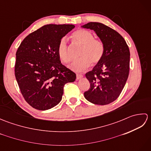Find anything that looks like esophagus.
I'll use <instances>...</instances> for the list:
<instances>
[{
	"instance_id": "1",
	"label": "esophagus",
	"mask_w": 151,
	"mask_h": 151,
	"mask_svg": "<svg viewBox=\"0 0 151 151\" xmlns=\"http://www.w3.org/2000/svg\"><path fill=\"white\" fill-rule=\"evenodd\" d=\"M83 76H84L81 75V74H76V79H77V80L81 79V78L83 77Z\"/></svg>"
}]
</instances>
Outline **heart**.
Returning a JSON list of instances; mask_svg holds the SVG:
<instances>
[{
    "mask_svg": "<svg viewBox=\"0 0 151 151\" xmlns=\"http://www.w3.org/2000/svg\"><path fill=\"white\" fill-rule=\"evenodd\" d=\"M72 38L76 43L82 46L78 59L70 63L69 68L74 71H82L87 69L91 63L97 64L102 60L104 52V44L101 40L94 39L90 32L79 29L74 32ZM57 53L60 60L67 63L70 61L68 47L65 38L61 39L57 47Z\"/></svg>",
    "mask_w": 151,
    "mask_h": 151,
    "instance_id": "1",
    "label": "heart"
}]
</instances>
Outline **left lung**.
Listing matches in <instances>:
<instances>
[{
    "instance_id": "left-lung-1",
    "label": "left lung",
    "mask_w": 151,
    "mask_h": 151,
    "mask_svg": "<svg viewBox=\"0 0 151 151\" xmlns=\"http://www.w3.org/2000/svg\"><path fill=\"white\" fill-rule=\"evenodd\" d=\"M82 27L94 30L104 47L102 60L86 74L90 88L84 97L93 104H108L118 98L129 76V47L117 32L101 22H90Z\"/></svg>"
}]
</instances>
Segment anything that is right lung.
Segmentation results:
<instances>
[{
	"label": "right lung",
	"instance_id": "1",
	"mask_svg": "<svg viewBox=\"0 0 151 151\" xmlns=\"http://www.w3.org/2000/svg\"><path fill=\"white\" fill-rule=\"evenodd\" d=\"M73 24H47L22 41L16 52L15 76L21 93L32 107L47 110L62 100L63 87L76 74L62 65L57 53L60 40Z\"/></svg>",
	"mask_w": 151,
	"mask_h": 151
}]
</instances>
